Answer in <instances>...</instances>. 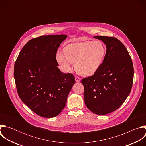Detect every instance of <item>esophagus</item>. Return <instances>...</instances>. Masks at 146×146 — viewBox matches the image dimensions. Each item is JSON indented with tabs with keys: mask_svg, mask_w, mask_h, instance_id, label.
Listing matches in <instances>:
<instances>
[{
	"mask_svg": "<svg viewBox=\"0 0 146 146\" xmlns=\"http://www.w3.org/2000/svg\"><path fill=\"white\" fill-rule=\"evenodd\" d=\"M75 80L76 82H79L80 81V78L78 76H76L75 77Z\"/></svg>",
	"mask_w": 146,
	"mask_h": 146,
	"instance_id": "obj_1",
	"label": "esophagus"
}]
</instances>
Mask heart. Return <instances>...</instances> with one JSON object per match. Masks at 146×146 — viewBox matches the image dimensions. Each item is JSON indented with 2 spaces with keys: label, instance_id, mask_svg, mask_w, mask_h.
Masks as SVG:
<instances>
[{
  "label": "heart",
  "instance_id": "b5f03b06",
  "mask_svg": "<svg viewBox=\"0 0 146 146\" xmlns=\"http://www.w3.org/2000/svg\"><path fill=\"white\" fill-rule=\"evenodd\" d=\"M64 52H58L56 54V61L62 70L70 71L73 63H76V69L80 74L91 76L102 65L106 48L100 41H87L67 46Z\"/></svg>",
  "mask_w": 146,
  "mask_h": 146
}]
</instances>
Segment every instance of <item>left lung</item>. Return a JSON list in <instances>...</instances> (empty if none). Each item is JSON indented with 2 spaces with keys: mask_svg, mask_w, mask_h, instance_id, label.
<instances>
[{
  "mask_svg": "<svg viewBox=\"0 0 146 146\" xmlns=\"http://www.w3.org/2000/svg\"><path fill=\"white\" fill-rule=\"evenodd\" d=\"M106 46V53L100 67L92 76L81 80L84 87L87 108L98 115L118 109L129 95L134 70L127 48L114 37L95 36Z\"/></svg>",
  "mask_w": 146,
  "mask_h": 146,
  "instance_id": "left-lung-1",
  "label": "left lung"
}]
</instances>
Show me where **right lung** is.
<instances>
[{
	"instance_id": "1",
	"label": "right lung",
	"mask_w": 146,
	"mask_h": 146,
	"mask_svg": "<svg viewBox=\"0 0 146 146\" xmlns=\"http://www.w3.org/2000/svg\"><path fill=\"white\" fill-rule=\"evenodd\" d=\"M66 35L41 36L29 40L14 64V76L18 94L36 114L57 116L64 109L75 83L74 76L58 68V48Z\"/></svg>"
}]
</instances>
